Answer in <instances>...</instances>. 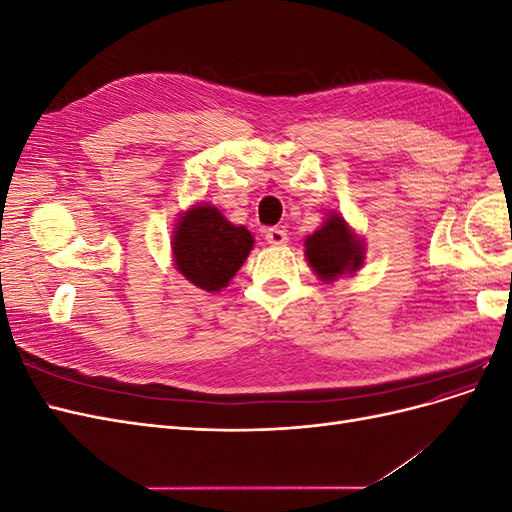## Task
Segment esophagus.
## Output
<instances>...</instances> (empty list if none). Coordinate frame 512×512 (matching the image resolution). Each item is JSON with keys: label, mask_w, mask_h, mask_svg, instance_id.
Instances as JSON below:
<instances>
[{"label": "esophagus", "mask_w": 512, "mask_h": 512, "mask_svg": "<svg viewBox=\"0 0 512 512\" xmlns=\"http://www.w3.org/2000/svg\"><path fill=\"white\" fill-rule=\"evenodd\" d=\"M265 239L271 243V245H286L288 243V232L284 228H269L265 232Z\"/></svg>", "instance_id": "1"}]
</instances>
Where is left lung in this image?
Here are the masks:
<instances>
[{
    "label": "left lung",
    "instance_id": "left-lung-1",
    "mask_svg": "<svg viewBox=\"0 0 512 512\" xmlns=\"http://www.w3.org/2000/svg\"><path fill=\"white\" fill-rule=\"evenodd\" d=\"M307 265L324 284L339 277H352L365 265V239L356 235L352 226L337 211L329 213L324 224L305 237Z\"/></svg>",
    "mask_w": 512,
    "mask_h": 512
}]
</instances>
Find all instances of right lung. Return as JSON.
Segmentation results:
<instances>
[{
    "instance_id": "obj_1",
    "label": "right lung",
    "mask_w": 512,
    "mask_h": 512,
    "mask_svg": "<svg viewBox=\"0 0 512 512\" xmlns=\"http://www.w3.org/2000/svg\"><path fill=\"white\" fill-rule=\"evenodd\" d=\"M252 247V232L226 220V215L209 203H196L183 211L170 239L175 269L192 286L207 292L226 288Z\"/></svg>"
}]
</instances>
